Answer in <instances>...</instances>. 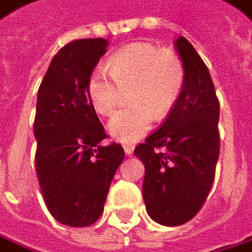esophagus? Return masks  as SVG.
<instances>
[{
	"mask_svg": "<svg viewBox=\"0 0 252 252\" xmlns=\"http://www.w3.org/2000/svg\"><path fill=\"white\" fill-rule=\"evenodd\" d=\"M124 151H126L128 156H129V154H132V151H134V146L126 143V144H124Z\"/></svg>",
	"mask_w": 252,
	"mask_h": 252,
	"instance_id": "1",
	"label": "esophagus"
}]
</instances>
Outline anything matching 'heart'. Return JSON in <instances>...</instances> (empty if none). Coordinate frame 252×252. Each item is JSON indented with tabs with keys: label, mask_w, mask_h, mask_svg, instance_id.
<instances>
[{
	"label": "heart",
	"mask_w": 252,
	"mask_h": 252,
	"mask_svg": "<svg viewBox=\"0 0 252 252\" xmlns=\"http://www.w3.org/2000/svg\"><path fill=\"white\" fill-rule=\"evenodd\" d=\"M96 67L86 85L88 96L98 114L109 117L120 103V86L129 89L128 108L111 118L108 129L123 143H135L149 132L154 118H164L177 103L186 79L180 56L150 43H131L117 50Z\"/></svg>",
	"instance_id": "b5f03b06"
}]
</instances>
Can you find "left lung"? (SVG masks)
Segmentation results:
<instances>
[{
  "instance_id": "left-lung-1",
  "label": "left lung",
  "mask_w": 252,
  "mask_h": 252,
  "mask_svg": "<svg viewBox=\"0 0 252 252\" xmlns=\"http://www.w3.org/2000/svg\"><path fill=\"white\" fill-rule=\"evenodd\" d=\"M176 49L186 69L182 95L163 124L134 150L146 167L147 214L167 226L186 223L200 211L215 180L220 149L219 101L211 73L183 35Z\"/></svg>"
}]
</instances>
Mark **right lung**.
<instances>
[{
	"label": "right lung",
	"mask_w": 252,
	"mask_h": 252,
	"mask_svg": "<svg viewBox=\"0 0 252 252\" xmlns=\"http://www.w3.org/2000/svg\"><path fill=\"white\" fill-rule=\"evenodd\" d=\"M105 38L67 43L53 58L38 88L34 117L35 172L44 203L58 222L89 226L102 215L121 144L108 135L89 101L86 85L106 52Z\"/></svg>",
	"instance_id": "obj_1"
}]
</instances>
